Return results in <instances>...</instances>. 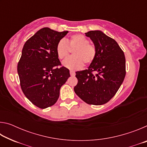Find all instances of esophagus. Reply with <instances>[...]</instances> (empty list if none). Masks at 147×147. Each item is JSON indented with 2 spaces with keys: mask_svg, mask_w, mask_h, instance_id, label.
<instances>
[{
  "mask_svg": "<svg viewBox=\"0 0 147 147\" xmlns=\"http://www.w3.org/2000/svg\"><path fill=\"white\" fill-rule=\"evenodd\" d=\"M70 74H71V76H75V73H74V72L73 71H70Z\"/></svg>",
  "mask_w": 147,
  "mask_h": 147,
  "instance_id": "esophagus-1",
  "label": "esophagus"
}]
</instances>
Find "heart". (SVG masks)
Masks as SVG:
<instances>
[{"instance_id":"1","label":"heart","mask_w":147,"mask_h":147,"mask_svg":"<svg viewBox=\"0 0 147 147\" xmlns=\"http://www.w3.org/2000/svg\"><path fill=\"white\" fill-rule=\"evenodd\" d=\"M70 49H74L73 56L67 58L63 62L65 67L70 70L81 68L83 64L89 65L95 59L96 48L94 45L89 43V39L82 34H74L69 40H59L56 45V53L58 58L62 59L69 55Z\"/></svg>"}]
</instances>
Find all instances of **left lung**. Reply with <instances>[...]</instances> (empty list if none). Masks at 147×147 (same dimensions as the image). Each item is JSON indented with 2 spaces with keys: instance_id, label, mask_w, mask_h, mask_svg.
<instances>
[{
  "instance_id": "8db88e82",
  "label": "left lung",
  "mask_w": 147,
  "mask_h": 147,
  "mask_svg": "<svg viewBox=\"0 0 147 147\" xmlns=\"http://www.w3.org/2000/svg\"><path fill=\"white\" fill-rule=\"evenodd\" d=\"M96 48L95 59L88 69L76 72L74 92L86 103L102 105L112 98L126 75L124 52L115 40L100 30L86 33Z\"/></svg>"
}]
</instances>
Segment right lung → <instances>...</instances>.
<instances>
[{
	"instance_id": "add662e5",
	"label": "right lung",
	"mask_w": 147,
	"mask_h": 147,
	"mask_svg": "<svg viewBox=\"0 0 147 147\" xmlns=\"http://www.w3.org/2000/svg\"><path fill=\"white\" fill-rule=\"evenodd\" d=\"M67 33L46 27L24 45L17 64L20 85L26 97L39 108L56 102L61 87L70 77L67 68L58 67L61 64L56 53L57 43Z\"/></svg>"
}]
</instances>
